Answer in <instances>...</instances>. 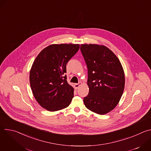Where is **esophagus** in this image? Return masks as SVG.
I'll return each mask as SVG.
<instances>
[{"label": "esophagus", "mask_w": 151, "mask_h": 151, "mask_svg": "<svg viewBox=\"0 0 151 151\" xmlns=\"http://www.w3.org/2000/svg\"><path fill=\"white\" fill-rule=\"evenodd\" d=\"M82 85V82H79V83H75L74 84V87H75V88H76V89H78L80 86Z\"/></svg>", "instance_id": "esophagus-1"}]
</instances>
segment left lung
<instances>
[{
    "label": "left lung",
    "instance_id": "1",
    "mask_svg": "<svg viewBox=\"0 0 151 151\" xmlns=\"http://www.w3.org/2000/svg\"><path fill=\"white\" fill-rule=\"evenodd\" d=\"M81 51L88 68L89 93L83 98L87 109L99 115L112 111L119 103L125 86L121 63L108 48L82 44Z\"/></svg>",
    "mask_w": 151,
    "mask_h": 151
}]
</instances>
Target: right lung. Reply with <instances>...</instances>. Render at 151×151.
Returning <instances> with one entry per match:
<instances>
[{
    "label": "right lung",
    "mask_w": 151,
    "mask_h": 151,
    "mask_svg": "<svg viewBox=\"0 0 151 151\" xmlns=\"http://www.w3.org/2000/svg\"><path fill=\"white\" fill-rule=\"evenodd\" d=\"M79 44H52L42 50L30 72L33 94L42 107L51 112L66 108L74 89L67 82L66 64L78 51Z\"/></svg>",
    "instance_id": "add662e5"
}]
</instances>
